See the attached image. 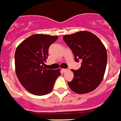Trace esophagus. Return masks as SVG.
Segmentation results:
<instances>
[{"instance_id": "34e87169", "label": "esophagus", "mask_w": 121, "mask_h": 121, "mask_svg": "<svg viewBox=\"0 0 121 121\" xmlns=\"http://www.w3.org/2000/svg\"><path fill=\"white\" fill-rule=\"evenodd\" d=\"M67 70V69H62V72H66Z\"/></svg>"}]
</instances>
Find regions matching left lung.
Wrapping results in <instances>:
<instances>
[{"label": "left lung", "mask_w": 121, "mask_h": 121, "mask_svg": "<svg viewBox=\"0 0 121 121\" xmlns=\"http://www.w3.org/2000/svg\"><path fill=\"white\" fill-rule=\"evenodd\" d=\"M64 41L73 52L75 61H82L78 70H73L74 77L67 82L69 87L78 94L92 91L100 84L106 71L108 54L102 42L87 31L65 35Z\"/></svg>", "instance_id": "1"}]
</instances>
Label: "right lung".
<instances>
[{"mask_svg":"<svg viewBox=\"0 0 121 121\" xmlns=\"http://www.w3.org/2000/svg\"><path fill=\"white\" fill-rule=\"evenodd\" d=\"M58 36L34 34L24 40L16 49L15 65L20 82L27 91L43 95L52 90L59 69H45L44 62L48 57L49 48Z\"/></svg>","mask_w":121,"mask_h":121,"instance_id":"1","label":"right lung"}]
</instances>
